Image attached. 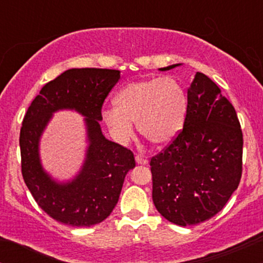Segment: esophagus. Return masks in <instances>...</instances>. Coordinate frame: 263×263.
Instances as JSON below:
<instances>
[{
  "mask_svg": "<svg viewBox=\"0 0 263 263\" xmlns=\"http://www.w3.org/2000/svg\"><path fill=\"white\" fill-rule=\"evenodd\" d=\"M136 163H137V164H141V165H146L147 163H148V159L144 158V157H142V156H136Z\"/></svg>",
  "mask_w": 263,
  "mask_h": 263,
  "instance_id": "obj_1",
  "label": "esophagus"
}]
</instances>
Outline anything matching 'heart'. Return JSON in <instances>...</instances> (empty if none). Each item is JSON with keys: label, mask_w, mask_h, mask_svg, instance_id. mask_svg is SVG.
<instances>
[{"label": "heart", "mask_w": 263, "mask_h": 263, "mask_svg": "<svg viewBox=\"0 0 263 263\" xmlns=\"http://www.w3.org/2000/svg\"><path fill=\"white\" fill-rule=\"evenodd\" d=\"M115 107L102 110V120L120 143L134 137L137 123L142 136L156 146H167L180 135L188 111V96L172 77L134 81L116 93Z\"/></svg>", "instance_id": "obj_1"}]
</instances>
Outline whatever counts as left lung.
<instances>
[{
    "mask_svg": "<svg viewBox=\"0 0 263 263\" xmlns=\"http://www.w3.org/2000/svg\"><path fill=\"white\" fill-rule=\"evenodd\" d=\"M242 144L234 106L210 78L197 73L188 87L183 131L151 159L152 199L158 213L179 226L216 215L240 183Z\"/></svg>",
    "mask_w": 263,
    "mask_h": 263,
    "instance_id": "left-lung-1",
    "label": "left lung"
}]
</instances>
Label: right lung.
Here are the masks:
<instances>
[{
    "instance_id": "add662e5",
    "label": "right lung",
    "mask_w": 263,
    "mask_h": 263,
    "mask_svg": "<svg viewBox=\"0 0 263 263\" xmlns=\"http://www.w3.org/2000/svg\"><path fill=\"white\" fill-rule=\"evenodd\" d=\"M120 70L69 69L42 87L23 119L20 135L22 176L39 206L50 218L70 226L104 221L116 206L126 174L136 167L131 151L107 140L101 131V107L120 80ZM75 110L87 131L84 162L70 180L59 181L45 171L40 140L52 115Z\"/></svg>"
}]
</instances>
